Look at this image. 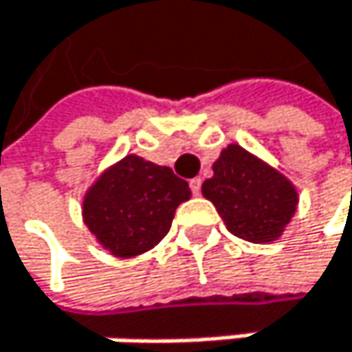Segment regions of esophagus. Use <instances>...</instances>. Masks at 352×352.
<instances>
[{
  "mask_svg": "<svg viewBox=\"0 0 352 352\" xmlns=\"http://www.w3.org/2000/svg\"><path fill=\"white\" fill-rule=\"evenodd\" d=\"M200 188H202V179H200V177L190 179V190H192V194H194V196H198V194H200Z\"/></svg>",
  "mask_w": 352,
  "mask_h": 352,
  "instance_id": "34e87169",
  "label": "esophagus"
}]
</instances>
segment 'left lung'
<instances>
[{
  "instance_id": "1",
  "label": "left lung",
  "mask_w": 352,
  "mask_h": 352,
  "mask_svg": "<svg viewBox=\"0 0 352 352\" xmlns=\"http://www.w3.org/2000/svg\"><path fill=\"white\" fill-rule=\"evenodd\" d=\"M202 196L213 202L230 232L251 243L278 239L298 205L294 186L241 145L221 152Z\"/></svg>"
}]
</instances>
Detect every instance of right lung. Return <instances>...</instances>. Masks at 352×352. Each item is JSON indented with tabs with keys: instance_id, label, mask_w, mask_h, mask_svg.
I'll return each mask as SVG.
<instances>
[{
	"instance_id": "1",
	"label": "right lung",
	"mask_w": 352,
	"mask_h": 352,
	"mask_svg": "<svg viewBox=\"0 0 352 352\" xmlns=\"http://www.w3.org/2000/svg\"><path fill=\"white\" fill-rule=\"evenodd\" d=\"M188 198V182L168 166L126 156L86 194L84 221L113 255L133 258L166 236L175 209Z\"/></svg>"
}]
</instances>
